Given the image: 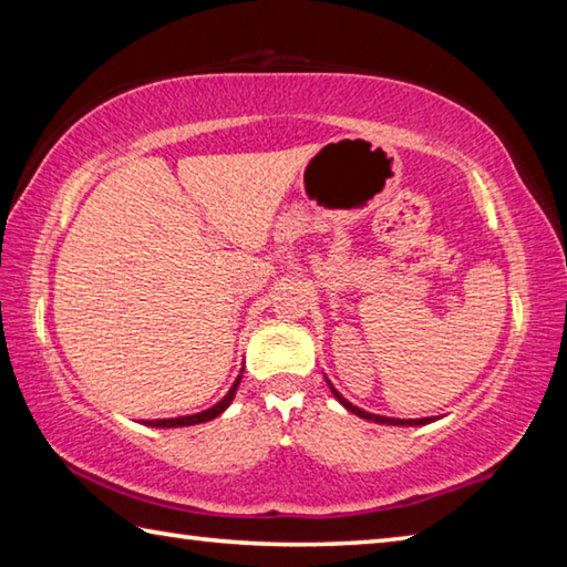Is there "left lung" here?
Returning a JSON list of instances; mask_svg holds the SVG:
<instances>
[{"label":"left lung","mask_w":567,"mask_h":567,"mask_svg":"<svg viewBox=\"0 0 567 567\" xmlns=\"http://www.w3.org/2000/svg\"><path fill=\"white\" fill-rule=\"evenodd\" d=\"M328 380V378H324ZM328 388L332 390V395L338 398V402L340 405L348 410V412H352V415H358V417H362V420H370V422H378V425H398V427H415V425H427V422H435L433 417H420V420H400V417H385V415H372V412H368V410H362V408H358V405H352L350 400H344L338 390H334V385L332 382L328 380Z\"/></svg>","instance_id":"1"}]
</instances>
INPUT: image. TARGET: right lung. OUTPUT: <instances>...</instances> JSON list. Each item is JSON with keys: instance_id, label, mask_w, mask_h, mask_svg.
Wrapping results in <instances>:
<instances>
[{"instance_id": "1", "label": "right lung", "mask_w": 567, "mask_h": 567, "mask_svg": "<svg viewBox=\"0 0 567 567\" xmlns=\"http://www.w3.org/2000/svg\"><path fill=\"white\" fill-rule=\"evenodd\" d=\"M243 372H245V368L239 370V375L235 378L233 388L227 390V395H225L223 400H219V402H215L213 408H207V410H203V412H195V415L167 417V420H142V425H147V427H187V425H199V422L215 420L217 415H223V412L229 408V402L235 400V392H237V388H239V382H243Z\"/></svg>"}]
</instances>
